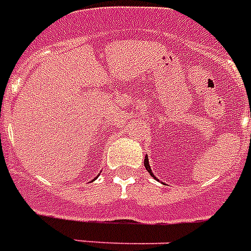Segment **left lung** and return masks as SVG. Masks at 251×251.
<instances>
[{"mask_svg":"<svg viewBox=\"0 0 251 251\" xmlns=\"http://www.w3.org/2000/svg\"><path fill=\"white\" fill-rule=\"evenodd\" d=\"M144 165H145V168H147V171L151 174V176H152L153 179H156V176L153 175L152 168H151V165H149V158H148V156H145V158H144Z\"/></svg>","mask_w":251,"mask_h":251,"instance_id":"1","label":"left lung"}]
</instances>
